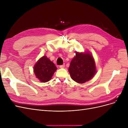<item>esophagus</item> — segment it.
Returning a JSON list of instances; mask_svg holds the SVG:
<instances>
[{"mask_svg": "<svg viewBox=\"0 0 128 128\" xmlns=\"http://www.w3.org/2000/svg\"><path fill=\"white\" fill-rule=\"evenodd\" d=\"M64 66H65V64H62V65H60V66H59V67L61 68H63L64 67Z\"/></svg>", "mask_w": 128, "mask_h": 128, "instance_id": "1", "label": "esophagus"}]
</instances>
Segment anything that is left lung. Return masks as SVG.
<instances>
[{
    "instance_id": "8db88e82",
    "label": "left lung",
    "mask_w": 128,
    "mask_h": 128,
    "mask_svg": "<svg viewBox=\"0 0 128 128\" xmlns=\"http://www.w3.org/2000/svg\"><path fill=\"white\" fill-rule=\"evenodd\" d=\"M96 69L94 58L90 53L77 52L70 62L68 70L74 80L84 83L94 77Z\"/></svg>"
}]
</instances>
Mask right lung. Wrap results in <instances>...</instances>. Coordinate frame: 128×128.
I'll return each instance as SVG.
<instances>
[{
	"label": "right lung",
	"mask_w": 128,
	"mask_h": 128,
	"mask_svg": "<svg viewBox=\"0 0 128 128\" xmlns=\"http://www.w3.org/2000/svg\"><path fill=\"white\" fill-rule=\"evenodd\" d=\"M57 68L46 56H42L34 66V73L40 82H47L51 79Z\"/></svg>",
	"instance_id": "1"
}]
</instances>
